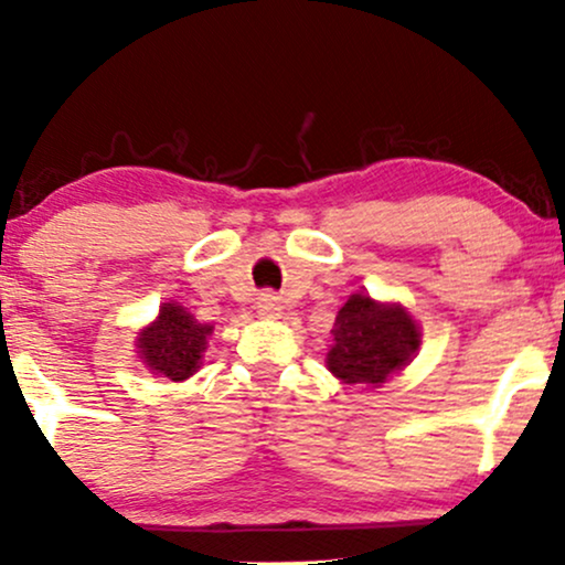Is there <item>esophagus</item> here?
I'll return each mask as SVG.
<instances>
[{
	"label": "esophagus",
	"mask_w": 565,
	"mask_h": 565,
	"mask_svg": "<svg viewBox=\"0 0 565 565\" xmlns=\"http://www.w3.org/2000/svg\"><path fill=\"white\" fill-rule=\"evenodd\" d=\"M281 308V297H278L276 291H263V295L257 297V310H260V316H278Z\"/></svg>",
	"instance_id": "34e87169"
}]
</instances>
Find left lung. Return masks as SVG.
Wrapping results in <instances>:
<instances>
[{
	"label": "left lung",
	"instance_id": "left-lung-1",
	"mask_svg": "<svg viewBox=\"0 0 565 565\" xmlns=\"http://www.w3.org/2000/svg\"><path fill=\"white\" fill-rule=\"evenodd\" d=\"M419 329L401 305H380L369 295H353L334 323L329 372L348 385H380L412 361Z\"/></svg>",
	"mask_w": 565,
	"mask_h": 565
}]
</instances>
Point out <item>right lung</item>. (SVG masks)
Returning a JSON list of instances; mask_svg holds the SVG:
<instances>
[{"instance_id":"right-lung-1","label":"right lung","mask_w":565,"mask_h":565,"mask_svg":"<svg viewBox=\"0 0 565 565\" xmlns=\"http://www.w3.org/2000/svg\"><path fill=\"white\" fill-rule=\"evenodd\" d=\"M210 332L212 327L199 323L183 305L164 302L159 319L140 332V359L161 377L188 380L201 364Z\"/></svg>"}]
</instances>
